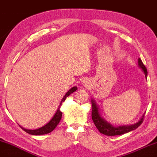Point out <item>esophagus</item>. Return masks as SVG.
I'll list each match as a JSON object with an SVG mask.
<instances>
[{"label":"esophagus","instance_id":"34e87169","mask_svg":"<svg viewBox=\"0 0 157 157\" xmlns=\"http://www.w3.org/2000/svg\"><path fill=\"white\" fill-rule=\"evenodd\" d=\"M82 82H83V83H84L85 85H86V83H87V81H86V80L82 81Z\"/></svg>","mask_w":157,"mask_h":157}]
</instances>
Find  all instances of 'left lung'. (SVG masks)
I'll return each instance as SVG.
<instances>
[{
	"mask_svg": "<svg viewBox=\"0 0 157 157\" xmlns=\"http://www.w3.org/2000/svg\"><path fill=\"white\" fill-rule=\"evenodd\" d=\"M138 66H140V68H142V71L145 73V77L147 78V68H145V65L143 64L141 59H138ZM91 105H92V111H91V117H92V120L94 123L95 126L97 127V128L98 129L101 134H103L107 136H116V135H121L125 133L129 132L133 130H135L142 124V122H143L144 120V114L142 115V117L140 118V120L136 122V123L134 124V125H121V126H113L110 124L109 122L105 121V120H104L102 117L101 115H100V112H99L98 107H97L96 102L94 101V100H91Z\"/></svg>",
	"mask_w": 157,
	"mask_h": 157,
	"instance_id": "1",
	"label": "left lung"
}]
</instances>
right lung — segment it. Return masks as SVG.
I'll return each mask as SVG.
<instances>
[{"label":"right lung","instance_id":"obj_1","mask_svg":"<svg viewBox=\"0 0 157 157\" xmlns=\"http://www.w3.org/2000/svg\"><path fill=\"white\" fill-rule=\"evenodd\" d=\"M77 88L76 86H74V87L71 88V89L68 90L67 92H66V94H65V96L63 97L60 105L58 106V109H57V111H56V113H55V115H54L53 117L51 119V120H50L47 124H46L44 126L40 128L35 129V130H29V129L24 128L21 127V128H22L24 131H26V133H28V134H32V135H43V134H48V133L52 132V131H53L56 127H57V125H58V123L60 122L61 120V117H62V112L60 111V106L62 105V103L65 101L66 97L69 96L71 93L75 92V91H77Z\"/></svg>","mask_w":157,"mask_h":157}]
</instances>
